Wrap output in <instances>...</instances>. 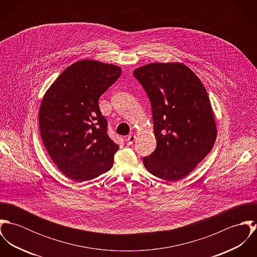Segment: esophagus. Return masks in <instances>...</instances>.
<instances>
[{
  "instance_id": "obj_1",
  "label": "esophagus",
  "mask_w": 257,
  "mask_h": 257,
  "mask_svg": "<svg viewBox=\"0 0 257 257\" xmlns=\"http://www.w3.org/2000/svg\"><path fill=\"white\" fill-rule=\"evenodd\" d=\"M136 141V136H128L126 139H125V142L127 144V146H132Z\"/></svg>"
}]
</instances>
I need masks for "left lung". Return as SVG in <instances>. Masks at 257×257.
Listing matches in <instances>:
<instances>
[{
  "label": "left lung",
  "instance_id": "1",
  "mask_svg": "<svg viewBox=\"0 0 257 257\" xmlns=\"http://www.w3.org/2000/svg\"><path fill=\"white\" fill-rule=\"evenodd\" d=\"M134 76L150 100L156 148L144 157L154 176L174 182L187 176L211 151L217 138L206 88L186 65L150 63Z\"/></svg>",
  "mask_w": 257,
  "mask_h": 257
}]
</instances>
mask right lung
Listing matches in <instances>:
<instances>
[{
  "instance_id": "1",
  "label": "right lung",
  "mask_w": 257,
  "mask_h": 257,
  "mask_svg": "<svg viewBox=\"0 0 257 257\" xmlns=\"http://www.w3.org/2000/svg\"><path fill=\"white\" fill-rule=\"evenodd\" d=\"M120 73L112 64L81 60L60 74L42 99V142L58 169L74 181L92 180L112 166L118 146L108 136L98 102Z\"/></svg>"
}]
</instances>
